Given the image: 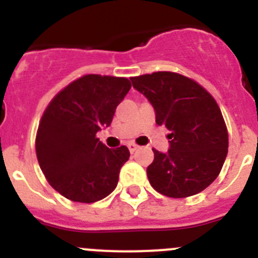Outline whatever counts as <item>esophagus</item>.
<instances>
[{"label":"esophagus","mask_w":258,"mask_h":258,"mask_svg":"<svg viewBox=\"0 0 258 258\" xmlns=\"http://www.w3.org/2000/svg\"><path fill=\"white\" fill-rule=\"evenodd\" d=\"M127 149H129V151L133 154V152H136L137 150L140 149V146L136 145V143H129V145H127Z\"/></svg>","instance_id":"34e87169"}]
</instances>
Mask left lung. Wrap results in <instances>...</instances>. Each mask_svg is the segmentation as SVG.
<instances>
[{"instance_id":"1","label":"left lung","mask_w":258,"mask_h":258,"mask_svg":"<svg viewBox=\"0 0 258 258\" xmlns=\"http://www.w3.org/2000/svg\"><path fill=\"white\" fill-rule=\"evenodd\" d=\"M131 80L154 107L156 124L170 131L168 152L152 150L151 186L169 198L199 194L217 178L227 155L229 136L218 104L199 84L174 72Z\"/></svg>"}]
</instances>
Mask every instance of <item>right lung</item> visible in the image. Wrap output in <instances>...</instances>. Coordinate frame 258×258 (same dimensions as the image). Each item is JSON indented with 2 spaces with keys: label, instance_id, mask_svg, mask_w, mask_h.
<instances>
[{
  "label": "right lung",
  "instance_id": "1",
  "mask_svg": "<svg viewBox=\"0 0 258 258\" xmlns=\"http://www.w3.org/2000/svg\"><path fill=\"white\" fill-rule=\"evenodd\" d=\"M131 88L125 77L85 75L45 109L36 137L37 160L51 187L67 199L95 203L117 186L129 150H109L95 134L111 125Z\"/></svg>",
  "mask_w": 258,
  "mask_h": 258
}]
</instances>
